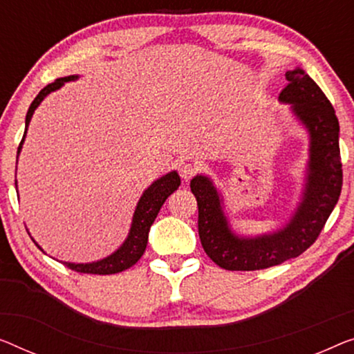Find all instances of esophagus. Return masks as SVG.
<instances>
[{"label": "esophagus", "instance_id": "esophagus-1", "mask_svg": "<svg viewBox=\"0 0 354 354\" xmlns=\"http://www.w3.org/2000/svg\"><path fill=\"white\" fill-rule=\"evenodd\" d=\"M179 175H181L184 181H189L195 175V167L192 163H181L179 165Z\"/></svg>", "mask_w": 354, "mask_h": 354}]
</instances>
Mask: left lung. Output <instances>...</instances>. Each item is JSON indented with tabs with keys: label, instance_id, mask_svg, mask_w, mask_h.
<instances>
[{
	"label": "left lung",
	"instance_id": "8db88e82",
	"mask_svg": "<svg viewBox=\"0 0 354 354\" xmlns=\"http://www.w3.org/2000/svg\"><path fill=\"white\" fill-rule=\"evenodd\" d=\"M286 79L289 84L278 100L291 106L310 140L304 191L288 223L270 234H235L225 216L223 195L213 181L203 175L191 181L198 205L200 241L209 259L225 270H261L300 256L315 243L339 202L344 175L335 111L302 68L288 71Z\"/></svg>",
	"mask_w": 354,
	"mask_h": 354
}]
</instances>
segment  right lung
I'll return each mask as SVG.
<instances>
[{
  "mask_svg": "<svg viewBox=\"0 0 354 354\" xmlns=\"http://www.w3.org/2000/svg\"><path fill=\"white\" fill-rule=\"evenodd\" d=\"M76 79H79L77 75L55 79L54 82L42 88V91L38 93V97L33 100V103L30 104L28 113H26V118H25V133H24L22 141H20V145H19L17 157L20 154V151H22V145L25 141L30 120H31V118H33V113L36 111V108L39 106L42 100H44L50 92L59 91V88L65 82L76 81ZM179 184H181V178H179L178 171L173 170L170 173H167V175H163L162 178L156 179V181L146 189L143 195L140 197L138 203H136L129 235H127L124 243L120 245L118 250L113 252V254H109L108 257H103V259H100V261L87 262V263H75V262H63V263L75 272L93 273V275H111V273L124 272V270H127V268H130L131 266H135V263L140 261V257L143 256V252L146 250L147 236H149V229H151L152 223L156 221L157 214H159L162 205L165 203L168 195H171L176 191V189L179 187ZM15 189H17V179H15ZM35 245L42 251V248L36 243V241H35Z\"/></svg>",
  "mask_w": 354,
  "mask_h": 354,
  "instance_id": "1",
  "label": "right lung"
}]
</instances>
